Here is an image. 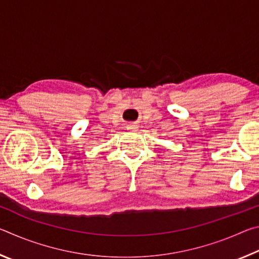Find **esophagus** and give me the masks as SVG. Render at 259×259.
<instances>
[{
	"label": "esophagus",
	"mask_w": 259,
	"mask_h": 259,
	"mask_svg": "<svg viewBox=\"0 0 259 259\" xmlns=\"http://www.w3.org/2000/svg\"><path fill=\"white\" fill-rule=\"evenodd\" d=\"M130 126H133V128H130V129H136V128H135V126H136V125H135V124H131V125H130Z\"/></svg>",
	"instance_id": "34e87169"
}]
</instances>
